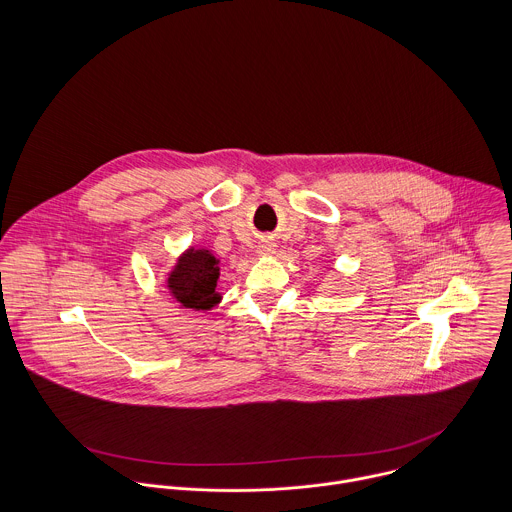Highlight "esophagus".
<instances>
[{"label": "esophagus", "mask_w": 512, "mask_h": 512, "mask_svg": "<svg viewBox=\"0 0 512 512\" xmlns=\"http://www.w3.org/2000/svg\"><path fill=\"white\" fill-rule=\"evenodd\" d=\"M260 254H272V244H262Z\"/></svg>", "instance_id": "1"}]
</instances>
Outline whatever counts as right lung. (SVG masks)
Here are the masks:
<instances>
[{"label":"right lung","instance_id":"1","mask_svg":"<svg viewBox=\"0 0 512 512\" xmlns=\"http://www.w3.org/2000/svg\"><path fill=\"white\" fill-rule=\"evenodd\" d=\"M219 276V260L209 250L189 248L169 274L167 288L187 309H211L220 301Z\"/></svg>","mask_w":512,"mask_h":512}]
</instances>
